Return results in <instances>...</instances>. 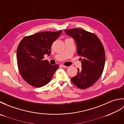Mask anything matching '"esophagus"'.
Instances as JSON below:
<instances>
[{
    "label": "esophagus",
    "mask_w": 124,
    "mask_h": 124,
    "mask_svg": "<svg viewBox=\"0 0 124 124\" xmlns=\"http://www.w3.org/2000/svg\"><path fill=\"white\" fill-rule=\"evenodd\" d=\"M60 67H61V68H68L67 66H65V65H61Z\"/></svg>",
    "instance_id": "34e87169"
}]
</instances>
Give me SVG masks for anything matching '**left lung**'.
Segmentation results:
<instances>
[{"instance_id":"8db88e82","label":"left lung","mask_w":124,"mask_h":124,"mask_svg":"<svg viewBox=\"0 0 124 124\" xmlns=\"http://www.w3.org/2000/svg\"><path fill=\"white\" fill-rule=\"evenodd\" d=\"M64 32L74 39L81 61V69H78L77 75L71 80L77 87L87 88L98 80L103 71L106 60L104 47L95 34L86 30L75 28Z\"/></svg>"}]
</instances>
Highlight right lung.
<instances>
[{
  "label": "right lung",
  "instance_id": "add662e5",
  "mask_svg": "<svg viewBox=\"0 0 124 124\" xmlns=\"http://www.w3.org/2000/svg\"><path fill=\"white\" fill-rule=\"evenodd\" d=\"M42 32L28 37L21 41L17 49L18 70L26 82L30 85L41 87L51 80L59 65H52L44 55H49L53 42L62 33Z\"/></svg>",
  "mask_w": 124,
  "mask_h": 124
}]
</instances>
